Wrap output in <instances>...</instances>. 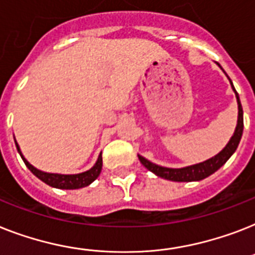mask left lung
Instances as JSON below:
<instances>
[{"label":"left lung","mask_w":255,"mask_h":255,"mask_svg":"<svg viewBox=\"0 0 255 255\" xmlns=\"http://www.w3.org/2000/svg\"><path fill=\"white\" fill-rule=\"evenodd\" d=\"M231 85L232 89H233V92H235L236 94V98H237V105H239V119H237V127H236L235 133H233L232 138L229 140L228 144H227V146H225L219 154H216V156L210 158V160L204 161V162L191 165V166L181 167V169H171V167L160 166V165H156V163L150 162V161H148L146 158H144V157L138 156L140 162H141L149 171L154 173L157 177L165 178V179H169V181L174 182L202 181L204 178L210 177L211 174H214L216 170H219V169L229 160V157L236 152V149H237V146H239L240 144V140H241L242 131H244V111H242L241 102H240V97L239 94H237V92H236V89L235 86H233V84H232V81Z\"/></svg>","instance_id":"8db88e82"}]
</instances>
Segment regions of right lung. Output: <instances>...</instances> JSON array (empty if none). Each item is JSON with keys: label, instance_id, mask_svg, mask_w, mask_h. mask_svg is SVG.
Returning a JSON list of instances; mask_svg holds the SVG:
<instances>
[{"label": "right lung", "instance_id": "add662e5", "mask_svg": "<svg viewBox=\"0 0 255 255\" xmlns=\"http://www.w3.org/2000/svg\"><path fill=\"white\" fill-rule=\"evenodd\" d=\"M15 145L16 149H18V152H19L20 157H22V160L26 163V166L30 169L31 173L34 175H36L40 181H43L44 183H47V185L52 186V187L64 188V190H76V188L86 187V186H89L93 181H95V179L98 178V175L101 174V170H102V153H101L94 166H93L90 170L80 173V174H53V173H44V171L39 170V169L32 166V165L24 158L22 152H20L19 145H18V142L16 141Z\"/></svg>", "mask_w": 255, "mask_h": 255}]
</instances>
